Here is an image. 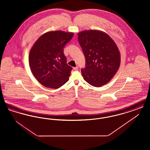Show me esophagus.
Segmentation results:
<instances>
[{
    "label": "esophagus",
    "mask_w": 150,
    "mask_h": 150,
    "mask_svg": "<svg viewBox=\"0 0 150 150\" xmlns=\"http://www.w3.org/2000/svg\"><path fill=\"white\" fill-rule=\"evenodd\" d=\"M73 69H74V70H75V71L78 70V66H76V67H74L73 68Z\"/></svg>",
    "instance_id": "obj_1"
}]
</instances>
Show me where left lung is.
<instances>
[{"instance_id": "obj_1", "label": "left lung", "mask_w": 150, "mask_h": 150, "mask_svg": "<svg viewBox=\"0 0 150 150\" xmlns=\"http://www.w3.org/2000/svg\"><path fill=\"white\" fill-rule=\"evenodd\" d=\"M78 41L86 58L81 74L90 85L100 87L108 83L117 71L120 55L114 40L98 30L79 33Z\"/></svg>"}]
</instances>
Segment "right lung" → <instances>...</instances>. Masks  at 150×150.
<instances>
[{"label": "right lung", "instance_id": "obj_1", "mask_svg": "<svg viewBox=\"0 0 150 150\" xmlns=\"http://www.w3.org/2000/svg\"><path fill=\"white\" fill-rule=\"evenodd\" d=\"M74 33L50 31L41 36L29 54V65L33 75L43 86L57 89L69 80L72 67L67 64L64 48Z\"/></svg>", "mask_w": 150, "mask_h": 150}]
</instances>
